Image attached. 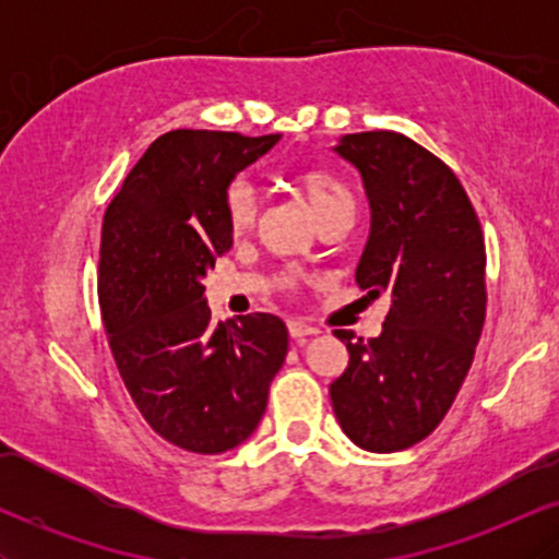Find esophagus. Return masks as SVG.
Listing matches in <instances>:
<instances>
[{
    "label": "esophagus",
    "instance_id": "esophagus-1",
    "mask_svg": "<svg viewBox=\"0 0 559 559\" xmlns=\"http://www.w3.org/2000/svg\"><path fill=\"white\" fill-rule=\"evenodd\" d=\"M316 333H318V329L301 323V320H288V336H292L294 342H305L307 336H316Z\"/></svg>",
    "mask_w": 559,
    "mask_h": 559
}]
</instances>
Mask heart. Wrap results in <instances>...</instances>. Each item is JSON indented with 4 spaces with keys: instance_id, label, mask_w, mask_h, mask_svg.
<instances>
[{
    "instance_id": "heart-1",
    "label": "heart",
    "mask_w": 559,
    "mask_h": 559,
    "mask_svg": "<svg viewBox=\"0 0 559 559\" xmlns=\"http://www.w3.org/2000/svg\"><path fill=\"white\" fill-rule=\"evenodd\" d=\"M294 186L299 189L301 199H305L318 223L338 213L355 215V194L336 173L325 168H305L294 176ZM223 213H226L230 234H249L258 223V197H254L252 186L241 181V178L230 181L226 194H223Z\"/></svg>"
}]
</instances>
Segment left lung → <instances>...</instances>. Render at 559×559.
Returning a JSON list of instances; mask_svg holds the SVG:
<instances>
[{"label":"left lung","instance_id":"1","mask_svg":"<svg viewBox=\"0 0 559 559\" xmlns=\"http://www.w3.org/2000/svg\"><path fill=\"white\" fill-rule=\"evenodd\" d=\"M370 202L357 265L368 297L391 299L381 336L336 331L349 365L331 383L342 431L368 452H400L444 420L471 370L486 318V247L463 183L394 131L346 133L333 146Z\"/></svg>","mask_w":559,"mask_h":559}]
</instances>
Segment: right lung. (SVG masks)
Wrapping results in <instances>:
<instances>
[{"label": "right lung", "mask_w": 559, "mask_h": 559, "mask_svg": "<svg viewBox=\"0 0 559 559\" xmlns=\"http://www.w3.org/2000/svg\"><path fill=\"white\" fill-rule=\"evenodd\" d=\"M278 133L170 131L128 173L102 223V323L144 420L170 444L221 454L254 433L288 352L284 320L213 323L202 278L234 243L223 194Z\"/></svg>", "instance_id": "1"}]
</instances>
